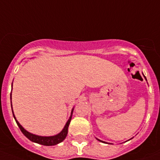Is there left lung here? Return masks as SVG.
I'll use <instances>...</instances> for the list:
<instances>
[{"label": "left lung", "instance_id": "obj_1", "mask_svg": "<svg viewBox=\"0 0 160 160\" xmlns=\"http://www.w3.org/2000/svg\"><path fill=\"white\" fill-rule=\"evenodd\" d=\"M143 77H144V78H145V80H147V78H146V77L144 76V75H143ZM131 139H132V138H131ZM96 140H99V141H100V142H102V143H108V144H112V143H107V142H105V141H102V140H99V139H98V138H96ZM131 140V139H130Z\"/></svg>", "mask_w": 160, "mask_h": 160}]
</instances>
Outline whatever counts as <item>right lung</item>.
Listing matches in <instances>:
<instances>
[{"mask_svg":"<svg viewBox=\"0 0 160 160\" xmlns=\"http://www.w3.org/2000/svg\"><path fill=\"white\" fill-rule=\"evenodd\" d=\"M12 87H13V83H12ZM10 100H11V93H10ZM11 102L12 112H13V118H14V119H15L16 122H17V125H18V127L20 128V131H22V134L25 135L26 138H27L29 140L34 142V143H38V144H42V145H44V146H54V145H56V144H58L59 143L62 142L63 140H64L66 138L67 135H68V127H69L70 122H71V121L72 115H73V108H72L71 116H70L69 119H68V122H67V123L65 124V125H64V128H63L62 131H61L60 133H58V134L54 135V136H48V137H47V136H39V135L33 134H32V133L29 132V131H26V130L24 128L22 127V125H21L20 123H19L18 121L17 120V118H16L14 113H13V107H12V102Z\"/></svg>","mask_w":160,"mask_h":160,"instance_id":"right-lung-1","label":"right lung"}]
</instances>
